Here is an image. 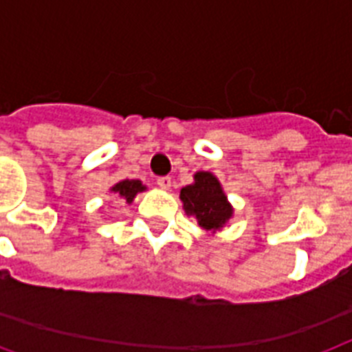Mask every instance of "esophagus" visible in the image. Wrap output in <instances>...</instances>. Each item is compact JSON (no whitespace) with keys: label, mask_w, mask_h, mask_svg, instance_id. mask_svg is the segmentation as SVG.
Masks as SVG:
<instances>
[{"label":"esophagus","mask_w":352,"mask_h":352,"mask_svg":"<svg viewBox=\"0 0 352 352\" xmlns=\"http://www.w3.org/2000/svg\"><path fill=\"white\" fill-rule=\"evenodd\" d=\"M157 184H159L160 188H162V190H170L171 188V177H159V179H157Z\"/></svg>","instance_id":"esophagus-1"}]
</instances>
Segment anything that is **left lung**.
<instances>
[{
	"label": "left lung",
	"mask_w": 352,
	"mask_h": 352,
	"mask_svg": "<svg viewBox=\"0 0 352 352\" xmlns=\"http://www.w3.org/2000/svg\"><path fill=\"white\" fill-rule=\"evenodd\" d=\"M181 201L186 214L195 215L204 230H217L232 217V206L219 181L208 171L195 173V182L181 190Z\"/></svg>",
	"instance_id": "1"
}]
</instances>
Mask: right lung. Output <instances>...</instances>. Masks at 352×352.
I'll list each match as a JSON object with an SVG mask.
<instances>
[{
	"label": "right lung",
	"instance_id": "obj_1",
	"mask_svg": "<svg viewBox=\"0 0 352 352\" xmlns=\"http://www.w3.org/2000/svg\"><path fill=\"white\" fill-rule=\"evenodd\" d=\"M111 190L117 193V195L126 199V203H131L133 199H135V195H137L138 192L146 190V188L142 186V182L140 181H122L118 182V184H115Z\"/></svg>",
	"mask_w": 352,
	"mask_h": 352
}]
</instances>
